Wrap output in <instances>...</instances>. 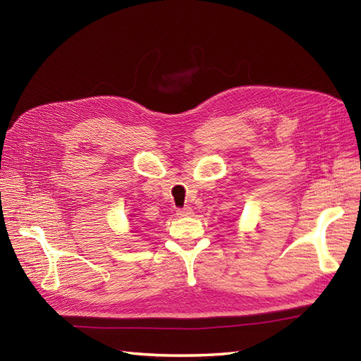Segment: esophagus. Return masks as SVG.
Instances as JSON below:
<instances>
[{"label": "esophagus", "instance_id": "obj_1", "mask_svg": "<svg viewBox=\"0 0 361 361\" xmlns=\"http://www.w3.org/2000/svg\"><path fill=\"white\" fill-rule=\"evenodd\" d=\"M176 215H178V216H191V215H192V209H191L190 206L180 207V209L176 211Z\"/></svg>", "mask_w": 361, "mask_h": 361}]
</instances>
